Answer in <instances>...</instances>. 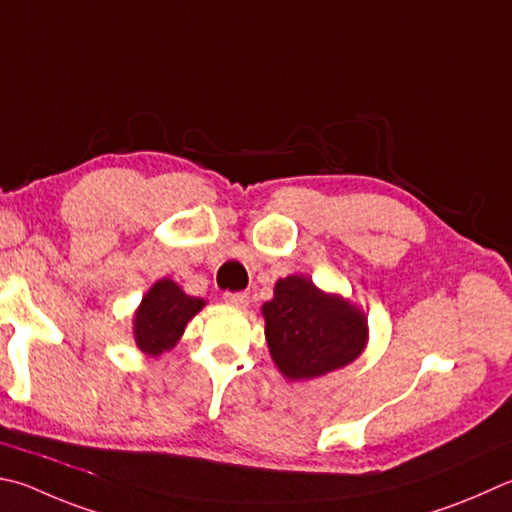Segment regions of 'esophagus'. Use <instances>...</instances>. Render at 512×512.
<instances>
[{
	"mask_svg": "<svg viewBox=\"0 0 512 512\" xmlns=\"http://www.w3.org/2000/svg\"><path fill=\"white\" fill-rule=\"evenodd\" d=\"M224 300H226V304H232V306H239V309H244V306L250 300V295L246 291H232V293L228 291V293H224Z\"/></svg>",
	"mask_w": 512,
	"mask_h": 512,
	"instance_id": "1",
	"label": "esophagus"
}]
</instances>
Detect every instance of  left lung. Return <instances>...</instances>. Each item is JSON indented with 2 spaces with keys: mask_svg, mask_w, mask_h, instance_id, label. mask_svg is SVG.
I'll return each instance as SVG.
<instances>
[{
  "mask_svg": "<svg viewBox=\"0 0 512 512\" xmlns=\"http://www.w3.org/2000/svg\"><path fill=\"white\" fill-rule=\"evenodd\" d=\"M266 340L286 378H315L349 365L367 340V318L349 302L322 293L306 277H284L262 306Z\"/></svg>",
  "mask_w": 512,
  "mask_h": 512,
  "instance_id": "obj_1",
  "label": "left lung"
}]
</instances>
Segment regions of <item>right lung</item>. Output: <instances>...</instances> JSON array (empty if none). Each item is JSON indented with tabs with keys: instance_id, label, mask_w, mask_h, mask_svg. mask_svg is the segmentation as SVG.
Segmentation results:
<instances>
[{
	"instance_id": "obj_1",
	"label": "right lung",
	"mask_w": 512,
	"mask_h": 512,
	"mask_svg": "<svg viewBox=\"0 0 512 512\" xmlns=\"http://www.w3.org/2000/svg\"><path fill=\"white\" fill-rule=\"evenodd\" d=\"M203 309L201 297L185 295L172 280L156 282L136 311L134 336L138 349L150 356L172 349L194 313Z\"/></svg>"
}]
</instances>
